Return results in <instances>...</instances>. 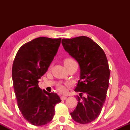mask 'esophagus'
<instances>
[{"instance_id": "1", "label": "esophagus", "mask_w": 130, "mask_h": 130, "mask_svg": "<svg viewBox=\"0 0 130 130\" xmlns=\"http://www.w3.org/2000/svg\"><path fill=\"white\" fill-rule=\"evenodd\" d=\"M67 96H60V99L62 100H65L67 99Z\"/></svg>"}]
</instances>
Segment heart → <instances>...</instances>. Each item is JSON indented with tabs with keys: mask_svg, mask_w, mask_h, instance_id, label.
Masks as SVG:
<instances>
[{
	"mask_svg": "<svg viewBox=\"0 0 130 130\" xmlns=\"http://www.w3.org/2000/svg\"><path fill=\"white\" fill-rule=\"evenodd\" d=\"M74 60L73 59H71V58H67V59H65V60H64L63 63L64 65H65V64L71 63V62H74ZM68 86H69V84H66L65 85L60 84L57 86V90L61 93H65L67 92V87H68Z\"/></svg>",
	"mask_w": 130,
	"mask_h": 130,
	"instance_id": "1",
	"label": "heart"
}]
</instances>
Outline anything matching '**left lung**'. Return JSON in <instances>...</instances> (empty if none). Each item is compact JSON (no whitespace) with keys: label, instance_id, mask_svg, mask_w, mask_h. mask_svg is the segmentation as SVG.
<instances>
[{"label":"left lung","instance_id":"1","mask_svg":"<svg viewBox=\"0 0 130 130\" xmlns=\"http://www.w3.org/2000/svg\"><path fill=\"white\" fill-rule=\"evenodd\" d=\"M62 43L80 69V80L74 90L80 93L76 96L77 106L70 114L74 121L87 124L98 117L106 100L110 76L108 60L102 48L87 37L63 38Z\"/></svg>","mask_w":130,"mask_h":130}]
</instances>
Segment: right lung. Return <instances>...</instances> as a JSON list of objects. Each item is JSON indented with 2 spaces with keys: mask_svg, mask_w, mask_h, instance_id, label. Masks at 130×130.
<instances>
[{
  "mask_svg": "<svg viewBox=\"0 0 130 130\" xmlns=\"http://www.w3.org/2000/svg\"><path fill=\"white\" fill-rule=\"evenodd\" d=\"M60 41L61 38H35L19 48L13 61L12 79L18 106L33 125L51 121L55 106L61 102L57 93H48L38 86V79L47 71Z\"/></svg>",
  "mask_w": 130,
  "mask_h": 130,
  "instance_id": "obj_1",
  "label": "right lung"
}]
</instances>
